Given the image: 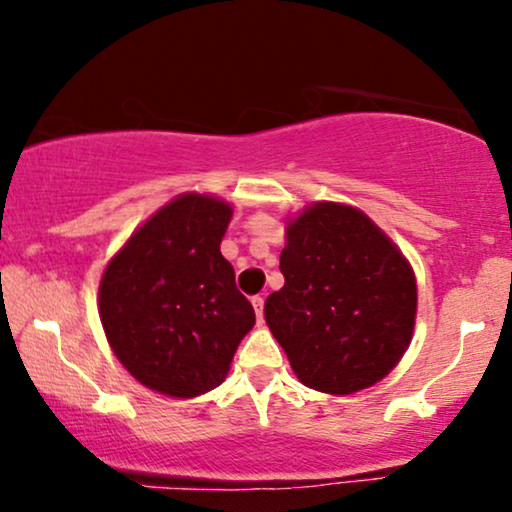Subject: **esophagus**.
<instances>
[{
    "instance_id": "34e87169",
    "label": "esophagus",
    "mask_w": 512,
    "mask_h": 512,
    "mask_svg": "<svg viewBox=\"0 0 512 512\" xmlns=\"http://www.w3.org/2000/svg\"><path fill=\"white\" fill-rule=\"evenodd\" d=\"M251 305H254V310H256V317H258V321H263V305H265L263 296H254V298H251Z\"/></svg>"
}]
</instances>
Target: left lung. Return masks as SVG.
Returning <instances> with one entry per match:
<instances>
[{
  "label": "left lung",
  "instance_id": "1",
  "mask_svg": "<svg viewBox=\"0 0 512 512\" xmlns=\"http://www.w3.org/2000/svg\"><path fill=\"white\" fill-rule=\"evenodd\" d=\"M279 270L284 286L265 300V321L305 387L354 394L401 361L415 328V275L366 214L307 207L286 228Z\"/></svg>",
  "mask_w": 512,
  "mask_h": 512
}]
</instances>
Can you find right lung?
<instances>
[{"instance_id": "1", "label": "right lung", "mask_w": 512, "mask_h": 512, "mask_svg": "<svg viewBox=\"0 0 512 512\" xmlns=\"http://www.w3.org/2000/svg\"><path fill=\"white\" fill-rule=\"evenodd\" d=\"M230 209L188 193L151 216L111 258L100 319L128 373L160 394L193 398L219 387L256 324L221 256Z\"/></svg>"}]
</instances>
